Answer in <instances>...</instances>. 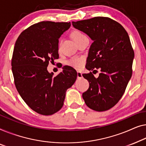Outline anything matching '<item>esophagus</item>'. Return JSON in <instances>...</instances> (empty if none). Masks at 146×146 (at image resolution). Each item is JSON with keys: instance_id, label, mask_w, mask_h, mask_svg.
<instances>
[{"instance_id": "1", "label": "esophagus", "mask_w": 146, "mask_h": 146, "mask_svg": "<svg viewBox=\"0 0 146 146\" xmlns=\"http://www.w3.org/2000/svg\"><path fill=\"white\" fill-rule=\"evenodd\" d=\"M83 77V75H82V73L80 72V71H78L77 72V78L78 79H81Z\"/></svg>"}]
</instances>
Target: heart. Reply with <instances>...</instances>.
<instances>
[{"instance_id":"1","label":"heart","mask_w":146,"mask_h":146,"mask_svg":"<svg viewBox=\"0 0 146 146\" xmlns=\"http://www.w3.org/2000/svg\"><path fill=\"white\" fill-rule=\"evenodd\" d=\"M71 36H72L73 40L77 42L78 40L85 36L79 30H74L71 33ZM68 64L76 69H81L83 68L84 64H85V59L83 57H73L68 61Z\"/></svg>"}]
</instances>
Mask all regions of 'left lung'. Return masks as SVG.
<instances>
[{"instance_id":"1","label":"left lung","mask_w":146,"mask_h":146,"mask_svg":"<svg viewBox=\"0 0 146 146\" xmlns=\"http://www.w3.org/2000/svg\"><path fill=\"white\" fill-rule=\"evenodd\" d=\"M72 24L93 41L86 69L93 73L100 71L97 78L92 72L83 74L89 83L83 98L91 109L106 111L118 103L132 77L134 52L130 38L120 24L108 17L98 16Z\"/></svg>"}]
</instances>
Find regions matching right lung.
I'll return each mask as SVG.
<instances>
[{
  "label": "right lung",
  "mask_w": 146,
  "mask_h": 146,
  "mask_svg": "<svg viewBox=\"0 0 146 146\" xmlns=\"http://www.w3.org/2000/svg\"><path fill=\"white\" fill-rule=\"evenodd\" d=\"M70 26V22H38L22 32L15 43L11 62L14 84L24 102L38 114L59 111L77 79V71L70 66L65 65L55 77L47 69L49 63L59 58V38Z\"/></svg>",
  "instance_id": "1"
}]
</instances>
